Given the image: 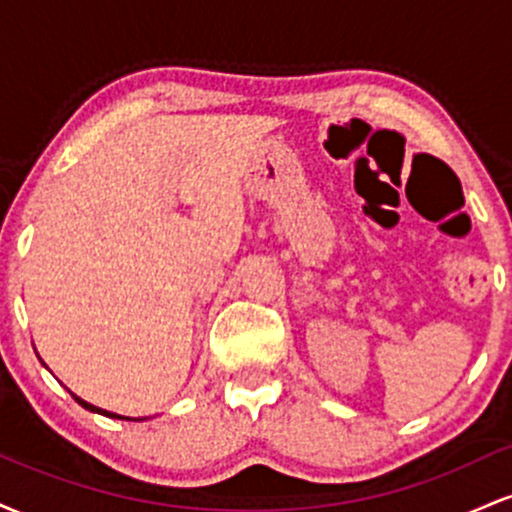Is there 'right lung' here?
<instances>
[{
	"instance_id": "add662e5",
	"label": "right lung",
	"mask_w": 512,
	"mask_h": 512,
	"mask_svg": "<svg viewBox=\"0 0 512 512\" xmlns=\"http://www.w3.org/2000/svg\"><path fill=\"white\" fill-rule=\"evenodd\" d=\"M40 358V356H38ZM40 363H43V361H40ZM43 366H45V363H43ZM45 368H48V366H45ZM72 397L76 399V402H79L81 404V407H84V409H88V411H93V414H103V416H108V419H125V421H139V419H129V416H120V414H113V411H105V409H101V407H96V404H88L86 402V399H81V397H76L74 395V392H72ZM144 421V419H142Z\"/></svg>"
}]
</instances>
